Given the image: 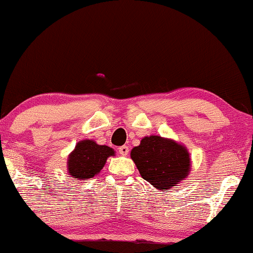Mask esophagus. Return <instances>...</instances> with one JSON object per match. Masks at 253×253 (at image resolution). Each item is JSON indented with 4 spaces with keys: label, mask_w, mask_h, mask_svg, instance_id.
<instances>
[{
    "label": "esophagus",
    "mask_w": 253,
    "mask_h": 253,
    "mask_svg": "<svg viewBox=\"0 0 253 253\" xmlns=\"http://www.w3.org/2000/svg\"><path fill=\"white\" fill-rule=\"evenodd\" d=\"M119 152L121 156H127V153H129V147H127L126 145L121 146L119 149Z\"/></svg>",
    "instance_id": "34e87169"
}]
</instances>
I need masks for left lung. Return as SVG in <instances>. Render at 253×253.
Returning a JSON list of instances; mask_svg holds the SVG:
<instances>
[{"instance_id":"8db88e82","label":"left lung","mask_w":253,"mask_h":253,"mask_svg":"<svg viewBox=\"0 0 253 253\" xmlns=\"http://www.w3.org/2000/svg\"><path fill=\"white\" fill-rule=\"evenodd\" d=\"M140 175L159 191L167 192L191 172V157L185 145L160 136H146L131 150Z\"/></svg>"}]
</instances>
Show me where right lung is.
Instances as JSON below:
<instances>
[{"label": "right lung", "instance_id": "obj_1", "mask_svg": "<svg viewBox=\"0 0 253 253\" xmlns=\"http://www.w3.org/2000/svg\"><path fill=\"white\" fill-rule=\"evenodd\" d=\"M115 156V151L107 145H98L91 139L80 140L67 159V172L70 178L86 180L100 173L107 159Z\"/></svg>", "mask_w": 253, "mask_h": 253}]
</instances>
